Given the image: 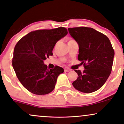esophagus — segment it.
Here are the masks:
<instances>
[{
  "instance_id": "1",
  "label": "esophagus",
  "mask_w": 124,
  "mask_h": 124,
  "mask_svg": "<svg viewBox=\"0 0 124 124\" xmlns=\"http://www.w3.org/2000/svg\"><path fill=\"white\" fill-rule=\"evenodd\" d=\"M71 71V70L70 69H69V68H68V67L64 68V71L65 72H69V71Z\"/></svg>"
}]
</instances>
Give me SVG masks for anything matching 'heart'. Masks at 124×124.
<instances>
[{
	"label": "heart",
	"mask_w": 124,
	"mask_h": 124,
	"mask_svg": "<svg viewBox=\"0 0 124 124\" xmlns=\"http://www.w3.org/2000/svg\"><path fill=\"white\" fill-rule=\"evenodd\" d=\"M71 40H71V39H70V40H69V41H71Z\"/></svg>",
	"instance_id": "1"
}]
</instances>
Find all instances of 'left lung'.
<instances>
[{"mask_svg": "<svg viewBox=\"0 0 124 124\" xmlns=\"http://www.w3.org/2000/svg\"><path fill=\"white\" fill-rule=\"evenodd\" d=\"M71 36L79 46L78 60L85 70H75L78 77L72 84L78 91L91 93L105 84L110 75L114 50L109 39L91 27L69 28Z\"/></svg>", "mask_w": 124, "mask_h": 124, "instance_id": "obj_1", "label": "left lung"}]
</instances>
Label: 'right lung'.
I'll list each match as a JSON object with an SVG mask.
<instances>
[{
  "instance_id": "obj_1",
  "label": "right lung",
  "mask_w": 124,
  "mask_h": 124,
  "mask_svg": "<svg viewBox=\"0 0 124 124\" xmlns=\"http://www.w3.org/2000/svg\"><path fill=\"white\" fill-rule=\"evenodd\" d=\"M67 33L62 27L37 30L22 37L15 46L12 66L19 80L30 92L45 95L54 89L64 69L57 66L48 69L44 61L53 55L55 44Z\"/></svg>"
}]
</instances>
